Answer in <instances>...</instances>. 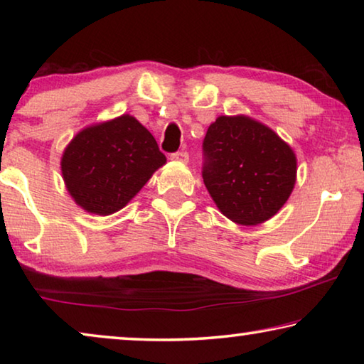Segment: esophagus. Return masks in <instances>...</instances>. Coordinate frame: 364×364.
Here are the masks:
<instances>
[{
    "mask_svg": "<svg viewBox=\"0 0 364 364\" xmlns=\"http://www.w3.org/2000/svg\"><path fill=\"white\" fill-rule=\"evenodd\" d=\"M171 159L176 160V162H181V164H186L189 160V154L186 151H178L175 154H171Z\"/></svg>",
    "mask_w": 364,
    "mask_h": 364,
    "instance_id": "1",
    "label": "esophagus"
}]
</instances>
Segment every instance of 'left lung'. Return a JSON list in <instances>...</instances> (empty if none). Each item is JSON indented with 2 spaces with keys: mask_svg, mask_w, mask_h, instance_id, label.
Wrapping results in <instances>:
<instances>
[{
  "mask_svg": "<svg viewBox=\"0 0 364 364\" xmlns=\"http://www.w3.org/2000/svg\"><path fill=\"white\" fill-rule=\"evenodd\" d=\"M202 178L220 212L239 225H258L291 196L297 159L278 134L249 117L221 115L202 143Z\"/></svg>",
  "mask_w": 364,
  "mask_h": 364,
  "instance_id": "left-lung-1",
  "label": "left lung"
}]
</instances>
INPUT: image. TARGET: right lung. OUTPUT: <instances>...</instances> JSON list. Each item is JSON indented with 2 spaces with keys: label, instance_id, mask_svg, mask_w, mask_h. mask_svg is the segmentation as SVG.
<instances>
[{
  "label": "right lung",
  "instance_id": "right-lung-1",
  "mask_svg": "<svg viewBox=\"0 0 364 364\" xmlns=\"http://www.w3.org/2000/svg\"><path fill=\"white\" fill-rule=\"evenodd\" d=\"M167 162L157 141L132 115L85 128L65 147V186L86 212L110 215L125 207Z\"/></svg>",
  "mask_w": 364,
  "mask_h": 364
}]
</instances>
